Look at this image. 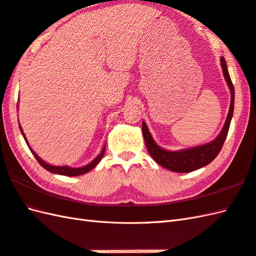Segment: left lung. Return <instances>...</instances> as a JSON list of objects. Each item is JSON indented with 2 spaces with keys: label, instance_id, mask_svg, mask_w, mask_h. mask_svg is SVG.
Wrapping results in <instances>:
<instances>
[{
  "label": "left lung",
  "instance_id": "obj_1",
  "mask_svg": "<svg viewBox=\"0 0 256 256\" xmlns=\"http://www.w3.org/2000/svg\"><path fill=\"white\" fill-rule=\"evenodd\" d=\"M221 61V68H222V72L226 78V82L228 84L231 92V102H230V108L228 116H226V122L224 124V128L221 129L220 134L217 136L214 140L210 141L208 144L188 148V149H183L178 151H168L163 149V148L158 146L156 141L153 140L152 136L144 122H142V134L144 138L146 146L148 152L153 158L156 163L160 164L161 166L166 168L170 171L178 172V173H188L196 171V170L206 166L214 158L218 156L221 148H222L224 140L226 138V134L229 132L230 122L232 116H234V84L231 82V78L228 72V68H226V62L224 56L220 58Z\"/></svg>",
  "mask_w": 256,
  "mask_h": 256
}]
</instances>
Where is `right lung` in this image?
Segmentation results:
<instances>
[{
  "label": "right lung",
  "instance_id": "1",
  "mask_svg": "<svg viewBox=\"0 0 256 256\" xmlns=\"http://www.w3.org/2000/svg\"><path fill=\"white\" fill-rule=\"evenodd\" d=\"M20 132H22V137H24V139H25V141H26V144H27V146H28L27 139H26V137H25L24 132H22L20 124ZM30 149L32 154H34V156L36 158V160L38 161V163L40 164V166H42L44 168H46L47 171H49V172H51V173H54V174L66 175V176H78V175H83V174H85V173L90 172V170L94 168L96 166H98V164L100 163V161L102 160V158H103L104 153H105V146H104L103 150H102V152L100 153V154H98V156H96L92 162H90V163L88 164V166H82V168H71V166H51V164L46 163L44 160H42V158L36 154V152L32 151V149L30 146Z\"/></svg>",
  "mask_w": 256,
  "mask_h": 256
}]
</instances>
